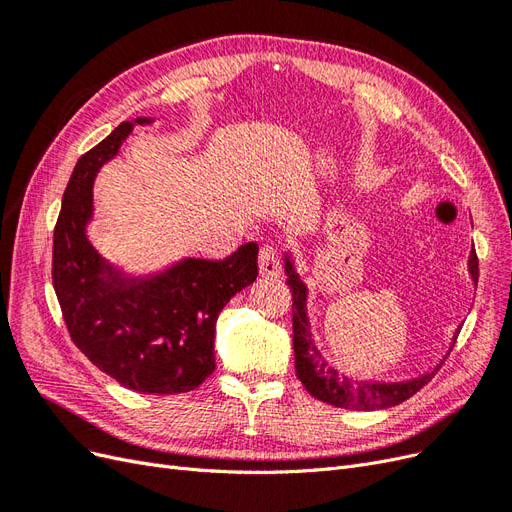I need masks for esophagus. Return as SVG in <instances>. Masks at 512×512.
I'll return each mask as SVG.
<instances>
[{
  "mask_svg": "<svg viewBox=\"0 0 512 512\" xmlns=\"http://www.w3.org/2000/svg\"><path fill=\"white\" fill-rule=\"evenodd\" d=\"M258 265H260V273L267 277H277L282 271V260H280V250L275 245L267 243L260 247L258 254Z\"/></svg>",
  "mask_w": 512,
  "mask_h": 512,
  "instance_id": "esophagus-1",
  "label": "esophagus"
}]
</instances>
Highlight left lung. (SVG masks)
<instances>
[{
    "label": "left lung",
    "instance_id": "obj_1",
    "mask_svg": "<svg viewBox=\"0 0 512 512\" xmlns=\"http://www.w3.org/2000/svg\"><path fill=\"white\" fill-rule=\"evenodd\" d=\"M286 284L292 292V346H294V367H297V378L303 382L307 393L331 404L335 408L346 410H382L401 404V401L410 399L418 393L423 386L438 374L440 365L433 367L427 374L404 380V382H376V380H354L344 374H339L335 367L327 363V359L320 354L314 344L312 329H309L307 320V286L301 282L299 273L294 271V262L286 254ZM468 271L472 275V282H478V258L476 252H470L468 258ZM453 337V346H455Z\"/></svg>",
    "mask_w": 512,
    "mask_h": 512
}]
</instances>
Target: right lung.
<instances>
[{
  "label": "right lung",
  "instance_id": "1",
  "mask_svg": "<svg viewBox=\"0 0 512 512\" xmlns=\"http://www.w3.org/2000/svg\"><path fill=\"white\" fill-rule=\"evenodd\" d=\"M134 123H119L72 170L53 235V286L72 342L100 371L138 393H188L213 374L215 322L256 280L258 245L245 243L224 260L183 258L147 277L106 262L87 239L91 188Z\"/></svg>",
  "mask_w": 512,
  "mask_h": 512
}]
</instances>
